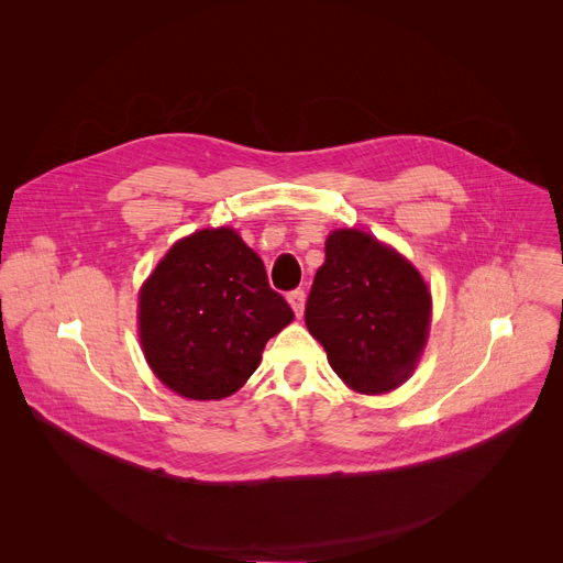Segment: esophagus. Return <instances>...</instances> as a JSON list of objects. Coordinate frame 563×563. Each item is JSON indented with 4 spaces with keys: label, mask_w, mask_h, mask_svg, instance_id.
<instances>
[{
    "label": "esophagus",
    "mask_w": 563,
    "mask_h": 563,
    "mask_svg": "<svg viewBox=\"0 0 563 563\" xmlns=\"http://www.w3.org/2000/svg\"><path fill=\"white\" fill-rule=\"evenodd\" d=\"M287 301L294 310V314H297L299 319L303 317V310H306V291L303 289H294L287 294Z\"/></svg>",
    "instance_id": "esophagus-1"
}]
</instances>
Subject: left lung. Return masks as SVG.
<instances>
[{
  "instance_id": "obj_1",
  "label": "left lung",
  "mask_w": 563,
  "mask_h": 563,
  "mask_svg": "<svg viewBox=\"0 0 563 563\" xmlns=\"http://www.w3.org/2000/svg\"><path fill=\"white\" fill-rule=\"evenodd\" d=\"M323 251L306 327L346 388L388 395L424 356L431 289L416 264L369 232L338 228Z\"/></svg>"
}]
</instances>
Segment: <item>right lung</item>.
I'll return each mask as SVG.
<instances>
[{
	"label": "right lung",
	"mask_w": 563,
	"mask_h": 563,
	"mask_svg": "<svg viewBox=\"0 0 563 563\" xmlns=\"http://www.w3.org/2000/svg\"><path fill=\"white\" fill-rule=\"evenodd\" d=\"M291 319L266 280L262 257L228 225L177 240L139 289L145 363L168 390L194 401L240 390L264 344Z\"/></svg>",
	"instance_id": "add662e5"
}]
</instances>
